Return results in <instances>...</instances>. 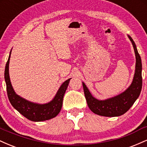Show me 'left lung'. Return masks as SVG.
I'll return each instance as SVG.
<instances>
[{
    "mask_svg": "<svg viewBox=\"0 0 147 147\" xmlns=\"http://www.w3.org/2000/svg\"><path fill=\"white\" fill-rule=\"evenodd\" d=\"M128 37L132 43L136 55V70L132 83L129 88L122 93L111 98L99 100L92 95L86 85L82 82L87 104L94 113L104 117H117L124 114L129 110L141 92L142 86V61L138 53L137 47L133 38L129 35Z\"/></svg>",
    "mask_w": 147,
    "mask_h": 147,
    "instance_id": "obj_1",
    "label": "left lung"
}]
</instances>
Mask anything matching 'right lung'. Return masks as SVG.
<instances>
[{"label": "right lung", "mask_w": 147, "mask_h": 147, "mask_svg": "<svg viewBox=\"0 0 147 147\" xmlns=\"http://www.w3.org/2000/svg\"><path fill=\"white\" fill-rule=\"evenodd\" d=\"M11 50L5 69V81L6 83L8 98L13 107L22 115L33 122H42L55 117L59 113L63 104L64 94L71 79H68L61 85L54 98L46 104H38L27 100L15 92L11 84L9 74V64Z\"/></svg>", "instance_id": "1"}]
</instances>
